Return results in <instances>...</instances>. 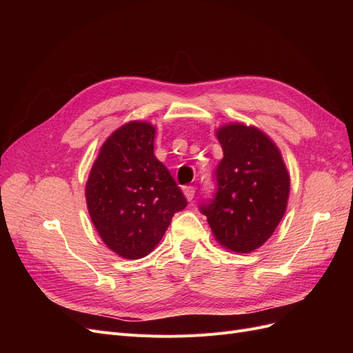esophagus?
Here are the masks:
<instances>
[{
    "label": "esophagus",
    "instance_id": "34e87169",
    "mask_svg": "<svg viewBox=\"0 0 353 353\" xmlns=\"http://www.w3.org/2000/svg\"><path fill=\"white\" fill-rule=\"evenodd\" d=\"M183 191H184V196H185L187 200H193L194 199V193H196V188L194 187L187 185V187L183 188Z\"/></svg>",
    "mask_w": 353,
    "mask_h": 353
}]
</instances>
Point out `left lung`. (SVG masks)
Listing matches in <instances>:
<instances>
[{"label":"left lung","mask_w":353,"mask_h":353,"mask_svg":"<svg viewBox=\"0 0 353 353\" xmlns=\"http://www.w3.org/2000/svg\"><path fill=\"white\" fill-rule=\"evenodd\" d=\"M216 135L223 157L213 174L215 193L199 209L222 245L249 253L268 240L280 223L290 176L279 148L256 128L231 123Z\"/></svg>","instance_id":"1"}]
</instances>
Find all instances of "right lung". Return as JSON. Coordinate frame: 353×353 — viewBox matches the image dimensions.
I'll return each mask as SVG.
<instances>
[{"label":"right lung","instance_id":"right-lung-1","mask_svg":"<svg viewBox=\"0 0 353 353\" xmlns=\"http://www.w3.org/2000/svg\"><path fill=\"white\" fill-rule=\"evenodd\" d=\"M154 128L130 122L101 147L85 188L91 221L109 249L140 259L187 206L183 191L154 156Z\"/></svg>","mask_w":353,"mask_h":353}]
</instances>
